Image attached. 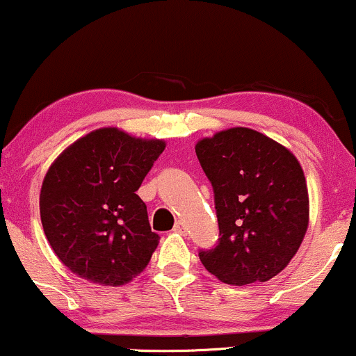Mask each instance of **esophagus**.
<instances>
[{
    "label": "esophagus",
    "mask_w": 356,
    "mask_h": 356,
    "mask_svg": "<svg viewBox=\"0 0 356 356\" xmlns=\"http://www.w3.org/2000/svg\"><path fill=\"white\" fill-rule=\"evenodd\" d=\"M173 231L178 232V234H185V232H186V225H185V222H183V220H178V222L175 224Z\"/></svg>",
    "instance_id": "obj_1"
}]
</instances>
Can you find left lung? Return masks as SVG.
<instances>
[{"label": "left lung", "instance_id": "obj_1", "mask_svg": "<svg viewBox=\"0 0 356 356\" xmlns=\"http://www.w3.org/2000/svg\"><path fill=\"white\" fill-rule=\"evenodd\" d=\"M195 152L213 186L219 244L200 251L220 282L248 285L280 273L309 225V193L293 152L265 134L232 127L204 137Z\"/></svg>", "mask_w": 356, "mask_h": 356}]
</instances>
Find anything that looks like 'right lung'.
<instances>
[{"mask_svg": "<svg viewBox=\"0 0 356 356\" xmlns=\"http://www.w3.org/2000/svg\"><path fill=\"white\" fill-rule=\"evenodd\" d=\"M166 147L163 139L102 127L54 159L40 188V220L57 258L91 284L132 282L151 261L159 236L136 192Z\"/></svg>", "mask_w": 356, "mask_h": 356, "instance_id": "add662e5", "label": "right lung"}]
</instances>
